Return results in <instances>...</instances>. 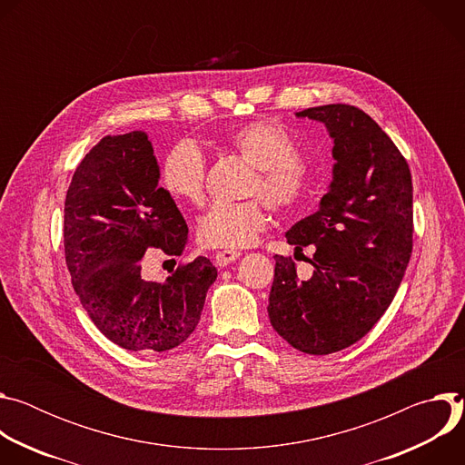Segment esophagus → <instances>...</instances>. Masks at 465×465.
I'll return each mask as SVG.
<instances>
[{"mask_svg":"<svg viewBox=\"0 0 465 465\" xmlns=\"http://www.w3.org/2000/svg\"><path fill=\"white\" fill-rule=\"evenodd\" d=\"M239 255H241V252H237V250H223V252L215 253V262L219 264V267H226V264L233 262Z\"/></svg>","mask_w":465,"mask_h":465,"instance_id":"1","label":"esophagus"}]
</instances>
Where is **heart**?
I'll return each mask as SVG.
<instances>
[{
	"instance_id": "heart-1",
	"label": "heart",
	"mask_w": 465,
	"mask_h": 465,
	"mask_svg": "<svg viewBox=\"0 0 465 465\" xmlns=\"http://www.w3.org/2000/svg\"><path fill=\"white\" fill-rule=\"evenodd\" d=\"M228 145L253 167L248 194H261L282 213L298 212L312 194V176L300 158L291 132L276 121H252L228 136ZM162 185L187 204H203L206 193V158L193 140H180L163 158ZM269 217L259 198L217 203L198 224V237L213 248H244L267 228Z\"/></svg>"
}]
</instances>
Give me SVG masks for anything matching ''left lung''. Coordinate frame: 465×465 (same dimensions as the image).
I'll use <instances>...</instances> for the list:
<instances>
[{
	"label": "left lung",
	"mask_w": 465,
	"mask_h": 465,
	"mask_svg": "<svg viewBox=\"0 0 465 465\" xmlns=\"http://www.w3.org/2000/svg\"><path fill=\"white\" fill-rule=\"evenodd\" d=\"M322 121L335 140L333 182L320 210L287 232L298 252L314 244L312 276L274 255L269 318L309 355L361 341L390 307L412 255V176L405 156L361 108L323 104L296 112Z\"/></svg>",
	"instance_id": "left-lung-1"
}]
</instances>
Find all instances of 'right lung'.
<instances>
[{
  "label": "right lung",
  "instance_id": "1",
  "mask_svg": "<svg viewBox=\"0 0 465 465\" xmlns=\"http://www.w3.org/2000/svg\"><path fill=\"white\" fill-rule=\"evenodd\" d=\"M145 132L104 136L77 165L64 204V253L74 289L101 333L128 351H167L185 342L217 280L198 255L165 283L145 282L149 248L180 255L187 224Z\"/></svg>",
  "mask_w": 465,
  "mask_h": 465
}]
</instances>
